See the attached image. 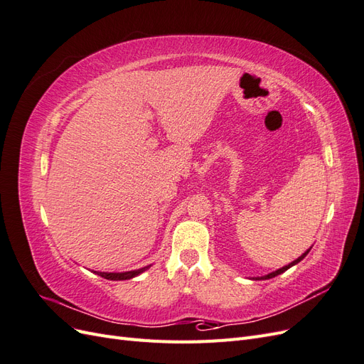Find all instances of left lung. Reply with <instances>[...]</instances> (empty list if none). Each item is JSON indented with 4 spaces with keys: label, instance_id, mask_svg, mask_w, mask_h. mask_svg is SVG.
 Segmentation results:
<instances>
[{
    "label": "left lung",
    "instance_id": "8db88e82",
    "mask_svg": "<svg viewBox=\"0 0 364 364\" xmlns=\"http://www.w3.org/2000/svg\"><path fill=\"white\" fill-rule=\"evenodd\" d=\"M308 252H310V249H308L305 253H304V255H301L299 258H297V259H294L293 262H290L289 264V266H285V267H282V269H279V270H277V272H273V273H270V274H266V277H262V278H258V279H270V278H274V277H278V274H281V273H284L285 270H289L291 266H294V264H297V262H299V261H302L305 257H306V253Z\"/></svg>",
    "mask_w": 364,
    "mask_h": 364
}]
</instances>
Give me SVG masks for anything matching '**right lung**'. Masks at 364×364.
<instances>
[{
	"instance_id": "1",
	"label": "right lung",
	"mask_w": 364,
	"mask_h": 364,
	"mask_svg": "<svg viewBox=\"0 0 364 364\" xmlns=\"http://www.w3.org/2000/svg\"><path fill=\"white\" fill-rule=\"evenodd\" d=\"M149 267H142L138 270H132V272H124V273H105V272H95L97 274H100L102 278L111 279V281H123V279H130L134 277H138L139 273H142L144 270H147Z\"/></svg>"
}]
</instances>
